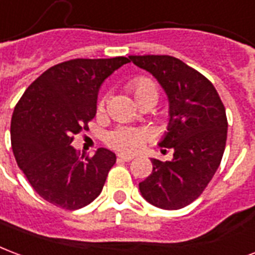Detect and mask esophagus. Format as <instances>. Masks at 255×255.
I'll return each instance as SVG.
<instances>
[{
    "mask_svg": "<svg viewBox=\"0 0 255 255\" xmlns=\"http://www.w3.org/2000/svg\"><path fill=\"white\" fill-rule=\"evenodd\" d=\"M118 159H119V161H123V162H129V161H132L133 156L132 155H126V154H119Z\"/></svg>",
    "mask_w": 255,
    "mask_h": 255,
    "instance_id": "1",
    "label": "esophagus"
}]
</instances>
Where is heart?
Instances as JSON below:
<instances>
[{
  "instance_id": "1",
  "label": "heart",
  "mask_w": 255,
  "mask_h": 255,
  "mask_svg": "<svg viewBox=\"0 0 255 255\" xmlns=\"http://www.w3.org/2000/svg\"><path fill=\"white\" fill-rule=\"evenodd\" d=\"M127 89L137 103L139 107L143 105H155L159 99V90L155 82L148 77H136L127 84ZM107 104V97H101L97 103V111L103 112ZM150 139V133L146 129L136 127L119 126L113 128L105 135V143L109 147L120 152H136L142 148Z\"/></svg>"
}]
</instances>
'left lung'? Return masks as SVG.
Here are the masks:
<instances>
[{"instance_id": "8db88e82", "label": "left lung", "mask_w": 255, "mask_h": 255, "mask_svg": "<svg viewBox=\"0 0 255 255\" xmlns=\"http://www.w3.org/2000/svg\"><path fill=\"white\" fill-rule=\"evenodd\" d=\"M128 58L158 80L170 109L161 147L173 150V159L152 158L151 174L139 189L158 208H184L204 192L222 162L227 140L226 109L212 82L182 60L170 55Z\"/></svg>"}]
</instances>
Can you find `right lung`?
Returning <instances> with one entry per match:
<instances>
[{
  "mask_svg": "<svg viewBox=\"0 0 255 255\" xmlns=\"http://www.w3.org/2000/svg\"><path fill=\"white\" fill-rule=\"evenodd\" d=\"M129 59H71L46 70L14 107L10 142L18 167L36 193L51 204L74 211L101 193L115 152L93 156L71 146L75 133L96 116L101 84Z\"/></svg>",
  "mask_w": 255,
  "mask_h": 255,
  "instance_id": "add662e5",
  "label": "right lung"
}]
</instances>
